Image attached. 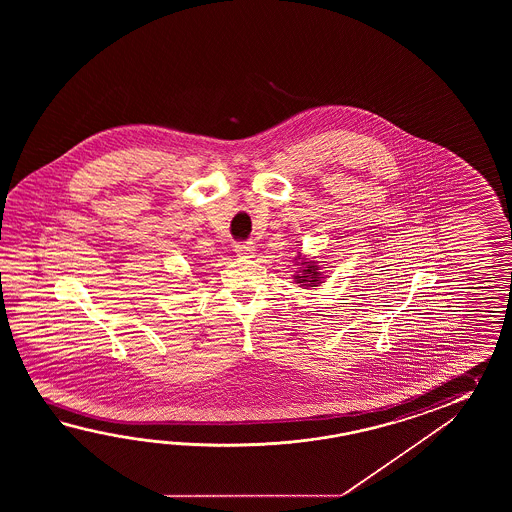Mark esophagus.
<instances>
[{
	"label": "esophagus",
	"mask_w": 512,
	"mask_h": 512,
	"mask_svg": "<svg viewBox=\"0 0 512 512\" xmlns=\"http://www.w3.org/2000/svg\"><path fill=\"white\" fill-rule=\"evenodd\" d=\"M236 254L241 256V258H252L254 245H252V243H238V245H236Z\"/></svg>",
	"instance_id": "1"
}]
</instances>
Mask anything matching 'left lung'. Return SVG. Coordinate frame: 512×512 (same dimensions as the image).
I'll return each mask as SVG.
<instances>
[{"mask_svg":"<svg viewBox=\"0 0 512 512\" xmlns=\"http://www.w3.org/2000/svg\"><path fill=\"white\" fill-rule=\"evenodd\" d=\"M302 265H305L304 272H302V276H296V282L302 283L305 287H316V283H320L322 280L318 265L315 261H302Z\"/></svg>","mask_w":512,"mask_h":512,"instance_id":"obj_1","label":"left lung"}]
</instances>
